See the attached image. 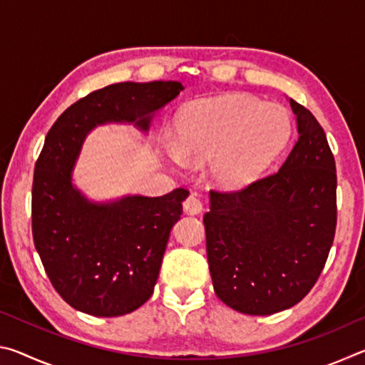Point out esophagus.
Returning a JSON list of instances; mask_svg holds the SVG:
<instances>
[{
  "label": "esophagus",
  "instance_id": "obj_1",
  "mask_svg": "<svg viewBox=\"0 0 365 365\" xmlns=\"http://www.w3.org/2000/svg\"><path fill=\"white\" fill-rule=\"evenodd\" d=\"M202 207H205V205H202V200L196 193H191L183 202L185 212L190 214V215L200 214L202 211Z\"/></svg>",
  "mask_w": 365,
  "mask_h": 365
}]
</instances>
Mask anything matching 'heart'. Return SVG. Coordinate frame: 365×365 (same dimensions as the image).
Masks as SVG:
<instances>
[{"mask_svg":"<svg viewBox=\"0 0 365 365\" xmlns=\"http://www.w3.org/2000/svg\"><path fill=\"white\" fill-rule=\"evenodd\" d=\"M289 133L292 122L279 104L242 93L202 98L178 114L170 154L178 163L207 160L215 183L242 188L274 163Z\"/></svg>","mask_w":365,"mask_h":365,"instance_id":"b5f03b06","label":"heart"}]
</instances>
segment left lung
I'll list each match as a JSON object with an SVG mask.
<instances>
[{"mask_svg": "<svg viewBox=\"0 0 365 365\" xmlns=\"http://www.w3.org/2000/svg\"><path fill=\"white\" fill-rule=\"evenodd\" d=\"M289 106L299 138L282 168L243 190H211L202 219L214 292L251 316L298 304L335 238V158L311 110L294 100Z\"/></svg>", "mask_w": 365, "mask_h": 365, "instance_id": "8db88e82", "label": "left lung"}]
</instances>
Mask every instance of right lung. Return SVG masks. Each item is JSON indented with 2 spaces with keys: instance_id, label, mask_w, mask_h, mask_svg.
<instances>
[{
  "instance_id": "right-lung-1",
  "label": "right lung",
  "mask_w": 365,
  "mask_h": 365,
  "mask_svg": "<svg viewBox=\"0 0 365 365\" xmlns=\"http://www.w3.org/2000/svg\"><path fill=\"white\" fill-rule=\"evenodd\" d=\"M180 82H122L67 108L53 123L35 164L32 233L49 282L67 304L96 317H117L151 298L169 235L188 191L91 202L72 185L82 145L96 125L150 128L153 114L174 100Z\"/></svg>"
}]
</instances>
